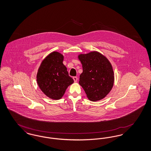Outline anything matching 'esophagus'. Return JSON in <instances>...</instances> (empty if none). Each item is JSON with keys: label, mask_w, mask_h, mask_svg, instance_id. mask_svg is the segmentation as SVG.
I'll list each match as a JSON object with an SVG mask.
<instances>
[{"label": "esophagus", "mask_w": 151, "mask_h": 151, "mask_svg": "<svg viewBox=\"0 0 151 151\" xmlns=\"http://www.w3.org/2000/svg\"><path fill=\"white\" fill-rule=\"evenodd\" d=\"M73 79L74 81L76 83V82H77V81H78V77H76V76H74V77H73Z\"/></svg>", "instance_id": "34e87169"}]
</instances>
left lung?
<instances>
[{
	"label": "left lung",
	"instance_id": "obj_1",
	"mask_svg": "<svg viewBox=\"0 0 151 151\" xmlns=\"http://www.w3.org/2000/svg\"><path fill=\"white\" fill-rule=\"evenodd\" d=\"M83 67L79 84L89 100L97 101L105 98L111 90L114 81L112 65L107 58L98 51L78 55Z\"/></svg>",
	"mask_w": 151,
	"mask_h": 151
}]
</instances>
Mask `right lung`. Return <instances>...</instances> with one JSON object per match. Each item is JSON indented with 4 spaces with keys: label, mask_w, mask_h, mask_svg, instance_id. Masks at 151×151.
<instances>
[{
    "label": "right lung",
    "mask_w": 151,
    "mask_h": 151,
    "mask_svg": "<svg viewBox=\"0 0 151 151\" xmlns=\"http://www.w3.org/2000/svg\"><path fill=\"white\" fill-rule=\"evenodd\" d=\"M63 55L57 51L51 52L40 65L37 81L43 93L52 100H59L68 86L73 83L63 63Z\"/></svg>",
    "instance_id": "right-lung-1"
}]
</instances>
